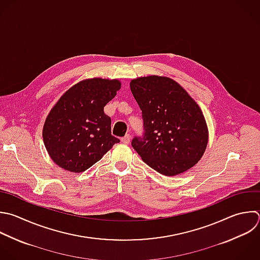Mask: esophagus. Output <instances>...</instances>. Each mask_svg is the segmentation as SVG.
Listing matches in <instances>:
<instances>
[{
    "label": "esophagus",
    "instance_id": "obj_1",
    "mask_svg": "<svg viewBox=\"0 0 260 260\" xmlns=\"http://www.w3.org/2000/svg\"><path fill=\"white\" fill-rule=\"evenodd\" d=\"M121 141H122L123 143H125V144H128V143L130 142V135H129V134H126L124 137H122Z\"/></svg>",
    "mask_w": 260,
    "mask_h": 260
}]
</instances>
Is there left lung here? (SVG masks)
I'll return each mask as SVG.
<instances>
[{
  "instance_id": "8db88e82",
  "label": "left lung",
  "mask_w": 260,
  "mask_h": 260,
  "mask_svg": "<svg viewBox=\"0 0 260 260\" xmlns=\"http://www.w3.org/2000/svg\"><path fill=\"white\" fill-rule=\"evenodd\" d=\"M143 121L132 147L151 169L165 176L181 174L202 156L208 133L198 105L176 81L148 76L130 82Z\"/></svg>"
}]
</instances>
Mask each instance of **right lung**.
Here are the masks:
<instances>
[{
    "instance_id": "add662e5",
    "label": "right lung",
    "mask_w": 260,
    "mask_h": 260,
    "mask_svg": "<svg viewBox=\"0 0 260 260\" xmlns=\"http://www.w3.org/2000/svg\"><path fill=\"white\" fill-rule=\"evenodd\" d=\"M120 86L118 80H84L55 105L47 117L43 137L59 167L73 173L84 172L120 142L111 133V118L104 113Z\"/></svg>"
}]
</instances>
